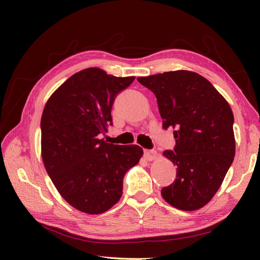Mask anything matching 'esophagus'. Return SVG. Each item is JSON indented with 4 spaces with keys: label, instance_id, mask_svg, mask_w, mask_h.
<instances>
[{
    "label": "esophagus",
    "instance_id": "obj_1",
    "mask_svg": "<svg viewBox=\"0 0 260 260\" xmlns=\"http://www.w3.org/2000/svg\"><path fill=\"white\" fill-rule=\"evenodd\" d=\"M144 156L147 159V161H153V159H155L157 154L155 150H145L144 151Z\"/></svg>",
    "mask_w": 260,
    "mask_h": 260
}]
</instances>
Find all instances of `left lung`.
<instances>
[{"label":"left lung","mask_w":260,"mask_h":260,"mask_svg":"<svg viewBox=\"0 0 260 260\" xmlns=\"http://www.w3.org/2000/svg\"><path fill=\"white\" fill-rule=\"evenodd\" d=\"M154 92L164 129H173L175 146L164 156L178 171L161 190L176 209L193 211L211 200L234 161V114L204 77L187 70L137 78Z\"/></svg>","instance_id":"1"}]
</instances>
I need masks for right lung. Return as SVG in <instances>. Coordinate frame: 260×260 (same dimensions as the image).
Returning a JSON list of instances; mask_svg holds the SVG:
<instances>
[{
  "label": "right lung",
  "instance_id": "right-lung-1",
  "mask_svg": "<svg viewBox=\"0 0 260 260\" xmlns=\"http://www.w3.org/2000/svg\"><path fill=\"white\" fill-rule=\"evenodd\" d=\"M134 79L87 68L66 80L43 109V164L61 197L81 212L99 214L117 203L125 173L143 155L139 145H115L98 137L113 125L116 96Z\"/></svg>",
  "mask_w": 260,
  "mask_h": 260
}]
</instances>
